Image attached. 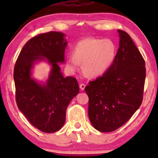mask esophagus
<instances>
[{
  "instance_id": "34e87169",
  "label": "esophagus",
  "mask_w": 158,
  "mask_h": 158,
  "mask_svg": "<svg viewBox=\"0 0 158 158\" xmlns=\"http://www.w3.org/2000/svg\"><path fill=\"white\" fill-rule=\"evenodd\" d=\"M85 85L84 84H80L79 88L81 90H84L85 89Z\"/></svg>"
}]
</instances>
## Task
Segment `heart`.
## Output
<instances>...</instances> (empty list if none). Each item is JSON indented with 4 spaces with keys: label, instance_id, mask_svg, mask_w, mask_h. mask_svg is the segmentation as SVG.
Returning <instances> with one entry per match:
<instances>
[{
    "label": "heart",
    "instance_id": "heart-1",
    "mask_svg": "<svg viewBox=\"0 0 158 158\" xmlns=\"http://www.w3.org/2000/svg\"><path fill=\"white\" fill-rule=\"evenodd\" d=\"M116 46L109 39L85 38L78 42L73 54L66 58V66L74 72L83 63V72L87 76L96 77L103 74L111 65L116 55Z\"/></svg>",
    "mask_w": 158,
    "mask_h": 158
}]
</instances>
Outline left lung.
<instances>
[{
    "mask_svg": "<svg viewBox=\"0 0 158 158\" xmlns=\"http://www.w3.org/2000/svg\"><path fill=\"white\" fill-rule=\"evenodd\" d=\"M118 50L113 63L85 88L89 96V117L96 130L109 132L127 123L143 100L145 60L131 37L118 30Z\"/></svg>",
    "mask_w": 158,
    "mask_h": 158,
    "instance_id": "1",
    "label": "left lung"
}]
</instances>
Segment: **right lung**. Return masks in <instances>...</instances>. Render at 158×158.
I'll return each mask as SVG.
<instances>
[{"mask_svg":"<svg viewBox=\"0 0 158 158\" xmlns=\"http://www.w3.org/2000/svg\"><path fill=\"white\" fill-rule=\"evenodd\" d=\"M65 34L50 31L37 35L21 49L14 68L15 99L28 121L42 132H55L65 121L66 109L79 87L77 79L63 77L58 63L65 60ZM49 59L52 71L47 84L41 85L31 78L34 62Z\"/></svg>","mask_w":158,"mask_h":158,"instance_id":"right-lung-1","label":"right lung"}]
</instances>
